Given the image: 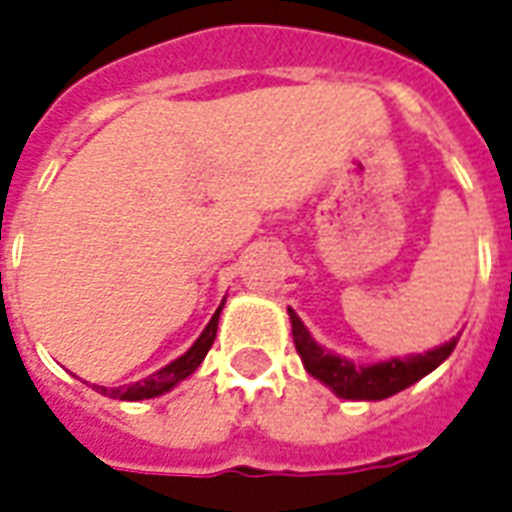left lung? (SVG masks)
<instances>
[{
  "label": "left lung",
  "mask_w": 512,
  "mask_h": 512,
  "mask_svg": "<svg viewBox=\"0 0 512 512\" xmlns=\"http://www.w3.org/2000/svg\"><path fill=\"white\" fill-rule=\"evenodd\" d=\"M289 321H292L294 347L305 363V371L323 381L342 400H386L407 386H413L415 381H421L423 376H429L434 368H439L452 355L455 344H458V339H450L442 347H434L423 355L392 357V360L373 365H355L347 357L334 355L315 342L294 310H289Z\"/></svg>",
  "instance_id": "left-lung-1"
}]
</instances>
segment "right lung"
Wrapping results in <instances>:
<instances>
[{
    "label": "right lung",
    "instance_id": "obj_1",
    "mask_svg": "<svg viewBox=\"0 0 512 512\" xmlns=\"http://www.w3.org/2000/svg\"><path fill=\"white\" fill-rule=\"evenodd\" d=\"M220 310H223V302H220V307L215 310V315L205 326V331L199 334L197 342L191 344L184 355L176 357L173 363H168L157 373L147 376L144 381H134V384H128V386H115V389H107V386H97V384H91V386H94L99 394H107V397H112V400H126V402L152 400V397H160V394L170 392L173 386L181 384L184 378H189L191 373L197 371L199 365H202V360H205L207 352H210V347H213V342H215V334H218Z\"/></svg>",
    "mask_w": 512,
    "mask_h": 512
}]
</instances>
